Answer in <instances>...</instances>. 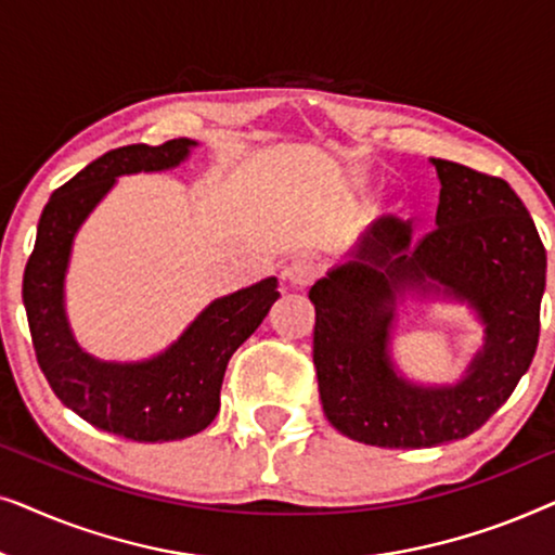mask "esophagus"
<instances>
[{"label":"esophagus","mask_w":555,"mask_h":555,"mask_svg":"<svg viewBox=\"0 0 555 555\" xmlns=\"http://www.w3.org/2000/svg\"><path fill=\"white\" fill-rule=\"evenodd\" d=\"M283 278L295 287H308L313 285V280L318 278V264L313 260H308V257H298V260L285 264Z\"/></svg>","instance_id":"34e87169"}]
</instances>
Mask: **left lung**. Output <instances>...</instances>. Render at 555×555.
<instances>
[{"instance_id":"left-lung-1","label":"left lung","mask_w":555,"mask_h":555,"mask_svg":"<svg viewBox=\"0 0 555 555\" xmlns=\"http://www.w3.org/2000/svg\"><path fill=\"white\" fill-rule=\"evenodd\" d=\"M437 227L382 217L353 260L310 287L313 363L323 412L340 435L371 447L420 450L480 429L526 374L541 333L545 247L526 204L500 177L431 158ZM406 286H444L489 325V340L457 387L424 390L396 376L388 331Z\"/></svg>"}]
</instances>
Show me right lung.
<instances>
[{
    "label": "right lung",
    "mask_w": 555,
    "mask_h": 555,
    "mask_svg": "<svg viewBox=\"0 0 555 555\" xmlns=\"http://www.w3.org/2000/svg\"><path fill=\"white\" fill-rule=\"evenodd\" d=\"M192 146L194 141L173 139L162 146L113 149L55 189L22 280L37 363L55 397L93 427L133 442H171L209 427L219 412L227 363L280 298L275 278L219 298L169 351L151 361L105 363L75 344L65 321L63 280L82 219L120 173L171 169Z\"/></svg>",
    "instance_id": "add662e5"
}]
</instances>
